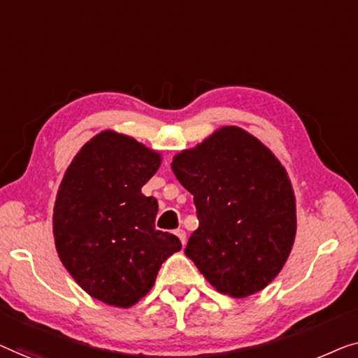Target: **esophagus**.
Segmentation results:
<instances>
[{"instance_id":"34e87169","label":"esophagus","mask_w":358,"mask_h":358,"mask_svg":"<svg viewBox=\"0 0 358 358\" xmlns=\"http://www.w3.org/2000/svg\"><path fill=\"white\" fill-rule=\"evenodd\" d=\"M175 235L178 236L180 238V241H181V245L185 246V243H186V234H185V230H181V229H178V230H175Z\"/></svg>"}]
</instances>
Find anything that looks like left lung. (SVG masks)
I'll use <instances>...</instances> for the list:
<instances>
[{
    "label": "left lung",
    "instance_id": "1",
    "mask_svg": "<svg viewBox=\"0 0 358 358\" xmlns=\"http://www.w3.org/2000/svg\"><path fill=\"white\" fill-rule=\"evenodd\" d=\"M194 196L199 227L185 255L215 290L245 299L275 279L296 234L290 178L258 138L222 127L172 160Z\"/></svg>",
    "mask_w": 358,
    "mask_h": 358
}]
</instances>
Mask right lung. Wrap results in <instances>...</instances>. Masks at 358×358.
Masks as SVG:
<instances>
[{"mask_svg": "<svg viewBox=\"0 0 358 358\" xmlns=\"http://www.w3.org/2000/svg\"><path fill=\"white\" fill-rule=\"evenodd\" d=\"M160 164L157 150L105 129L80 148L59 183L57 253L80 289L107 305L138 303L181 250L173 234L155 230L157 199L141 193Z\"/></svg>", "mask_w": 358, "mask_h": 358, "instance_id": "obj_1", "label": "right lung"}]
</instances>
